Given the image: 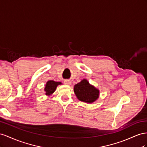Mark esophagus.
<instances>
[{
    "label": "esophagus",
    "mask_w": 147,
    "mask_h": 147,
    "mask_svg": "<svg viewBox=\"0 0 147 147\" xmlns=\"http://www.w3.org/2000/svg\"><path fill=\"white\" fill-rule=\"evenodd\" d=\"M64 83L65 84H66V85H70L71 82L69 81H68V80H65L64 81Z\"/></svg>",
    "instance_id": "34e87169"
}]
</instances>
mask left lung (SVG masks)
Segmentation results:
<instances>
[{"label": "left lung", "mask_w": 147, "mask_h": 147, "mask_svg": "<svg viewBox=\"0 0 147 147\" xmlns=\"http://www.w3.org/2000/svg\"><path fill=\"white\" fill-rule=\"evenodd\" d=\"M74 92L78 100L87 103H91L96 101L100 94L99 90L90 85L85 79L74 85Z\"/></svg>", "instance_id": "obj_1"}]
</instances>
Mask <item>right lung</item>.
<instances>
[{"instance_id": "add662e5", "label": "right lung", "mask_w": 147, "mask_h": 147, "mask_svg": "<svg viewBox=\"0 0 147 147\" xmlns=\"http://www.w3.org/2000/svg\"><path fill=\"white\" fill-rule=\"evenodd\" d=\"M61 82H55L52 80L48 81L46 83L45 87L44 88V90L45 92L46 95H52L54 92L55 91L58 85H61Z\"/></svg>"}]
</instances>
